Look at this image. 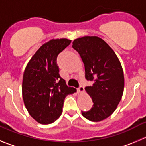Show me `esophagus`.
<instances>
[{
    "label": "esophagus",
    "mask_w": 146,
    "mask_h": 146,
    "mask_svg": "<svg viewBox=\"0 0 146 146\" xmlns=\"http://www.w3.org/2000/svg\"><path fill=\"white\" fill-rule=\"evenodd\" d=\"M77 92H78V93H80V94H82V93H84V87H82V86H80V87L77 89Z\"/></svg>",
    "instance_id": "34e87169"
}]
</instances>
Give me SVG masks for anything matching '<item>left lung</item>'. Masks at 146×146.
Masks as SVG:
<instances>
[{
  "mask_svg": "<svg viewBox=\"0 0 146 146\" xmlns=\"http://www.w3.org/2000/svg\"><path fill=\"white\" fill-rule=\"evenodd\" d=\"M80 54L85 69V78L93 82L85 90L93 106L82 115L92 122H100L110 116L121 100L124 90L123 67L115 51L102 38L84 36L72 43Z\"/></svg>",
  "mask_w": 146,
  "mask_h": 146,
  "instance_id": "obj_1",
  "label": "left lung"
}]
</instances>
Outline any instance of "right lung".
Wrapping results in <instances>:
<instances>
[{
  "instance_id": "1",
  "label": "right lung",
  "mask_w": 146,
  "mask_h": 146,
  "mask_svg": "<svg viewBox=\"0 0 146 146\" xmlns=\"http://www.w3.org/2000/svg\"><path fill=\"white\" fill-rule=\"evenodd\" d=\"M66 38L43 44L28 63L23 77L22 95L30 115L41 124H51L62 113L66 95L76 92L59 75L57 56L70 44Z\"/></svg>"
}]
</instances>
